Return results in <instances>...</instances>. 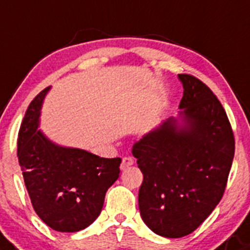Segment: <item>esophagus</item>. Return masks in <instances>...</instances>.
I'll return each instance as SVG.
<instances>
[{"mask_svg":"<svg viewBox=\"0 0 250 250\" xmlns=\"http://www.w3.org/2000/svg\"><path fill=\"white\" fill-rule=\"evenodd\" d=\"M133 164H134V159H133L132 157H123L121 167H122V169H127L128 167H130V165Z\"/></svg>","mask_w":250,"mask_h":250,"instance_id":"obj_1","label":"esophagus"}]
</instances>
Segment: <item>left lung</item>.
<instances>
[{"mask_svg": "<svg viewBox=\"0 0 250 250\" xmlns=\"http://www.w3.org/2000/svg\"><path fill=\"white\" fill-rule=\"evenodd\" d=\"M186 127L169 118L133 146L143 172L142 220L157 234L192 233L222 199L234 157V134L225 108L206 83L179 74Z\"/></svg>", "mask_w": 250, "mask_h": 250, "instance_id": "8db88e82", "label": "left lung"}]
</instances>
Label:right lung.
<instances>
[{"instance_id":"obj_1","label":"right lung","mask_w":250,"mask_h":250,"mask_svg":"<svg viewBox=\"0 0 250 250\" xmlns=\"http://www.w3.org/2000/svg\"><path fill=\"white\" fill-rule=\"evenodd\" d=\"M48 90L41 91L25 111L18 132V162L39 218L58 232H78L101 213L106 191L120 176L122 160L100 158L48 141L37 129Z\"/></svg>"}]
</instances>
